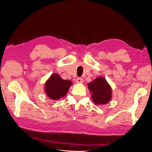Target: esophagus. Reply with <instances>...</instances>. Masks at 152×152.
Here are the masks:
<instances>
[{"label": "esophagus", "instance_id": "34e87169", "mask_svg": "<svg viewBox=\"0 0 152 152\" xmlns=\"http://www.w3.org/2000/svg\"><path fill=\"white\" fill-rule=\"evenodd\" d=\"M76 82L77 83H83V79L81 78V77H77V78L76 79Z\"/></svg>", "mask_w": 152, "mask_h": 152}]
</instances>
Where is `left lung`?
<instances>
[{
	"label": "left lung",
	"mask_w": 152,
	"mask_h": 152,
	"mask_svg": "<svg viewBox=\"0 0 152 152\" xmlns=\"http://www.w3.org/2000/svg\"><path fill=\"white\" fill-rule=\"evenodd\" d=\"M91 97L96 104H103L110 102L112 96V89L106 80L103 77H97L88 84Z\"/></svg>",
	"instance_id": "obj_1"
}]
</instances>
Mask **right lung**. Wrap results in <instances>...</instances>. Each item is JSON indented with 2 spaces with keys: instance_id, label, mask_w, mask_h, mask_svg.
<instances>
[{
  "instance_id": "add662e5",
  "label": "right lung",
  "mask_w": 152,
  "mask_h": 152,
  "mask_svg": "<svg viewBox=\"0 0 152 152\" xmlns=\"http://www.w3.org/2000/svg\"><path fill=\"white\" fill-rule=\"evenodd\" d=\"M72 84L71 81L64 80L58 74H53L45 84V94L51 99L58 100L67 94Z\"/></svg>"
}]
</instances>
